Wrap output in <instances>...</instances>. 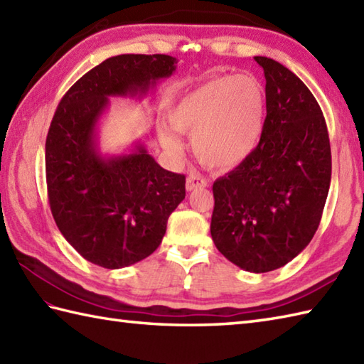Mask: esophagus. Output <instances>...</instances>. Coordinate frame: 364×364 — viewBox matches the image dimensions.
<instances>
[{"mask_svg": "<svg viewBox=\"0 0 364 364\" xmlns=\"http://www.w3.org/2000/svg\"><path fill=\"white\" fill-rule=\"evenodd\" d=\"M208 186V180L198 172H191L186 178V191H196Z\"/></svg>", "mask_w": 364, "mask_h": 364, "instance_id": "esophagus-1", "label": "esophagus"}]
</instances>
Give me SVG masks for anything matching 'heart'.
I'll use <instances>...</instances> for the list:
<instances>
[{
  "label": "heart",
  "instance_id": "b5f03b06",
  "mask_svg": "<svg viewBox=\"0 0 364 364\" xmlns=\"http://www.w3.org/2000/svg\"><path fill=\"white\" fill-rule=\"evenodd\" d=\"M266 90L252 75L214 76L176 100L168 123L178 133L192 136V149L203 164L233 167L257 149L264 129ZM159 141L168 151L181 145L167 127Z\"/></svg>",
  "mask_w": 364,
  "mask_h": 364
}]
</instances>
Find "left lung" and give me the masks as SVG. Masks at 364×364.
Wrapping results in <instances>:
<instances>
[{"label":"left lung","mask_w":364,"mask_h":364,"mask_svg":"<svg viewBox=\"0 0 364 364\" xmlns=\"http://www.w3.org/2000/svg\"><path fill=\"white\" fill-rule=\"evenodd\" d=\"M266 78V120L241 164L213 184L211 236L228 261L262 274L310 244L331 180L328 131L321 107L289 68L255 56Z\"/></svg>","instance_id":"left-lung-1"}]
</instances>
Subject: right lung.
Returning a JSON list of instances; mask_svg holds the SVG:
<instances>
[{
  "label": "right lung",
  "mask_w": 364,
  "mask_h": 364,
  "mask_svg": "<svg viewBox=\"0 0 364 364\" xmlns=\"http://www.w3.org/2000/svg\"><path fill=\"white\" fill-rule=\"evenodd\" d=\"M175 68L167 54L109 58L76 81L54 112L45 144L51 214L67 242L97 266L120 269L151 255L186 196L184 175L162 168L142 144L112 156L97 144L111 97H145Z\"/></svg>",
  "instance_id": "right-lung-1"
}]
</instances>
